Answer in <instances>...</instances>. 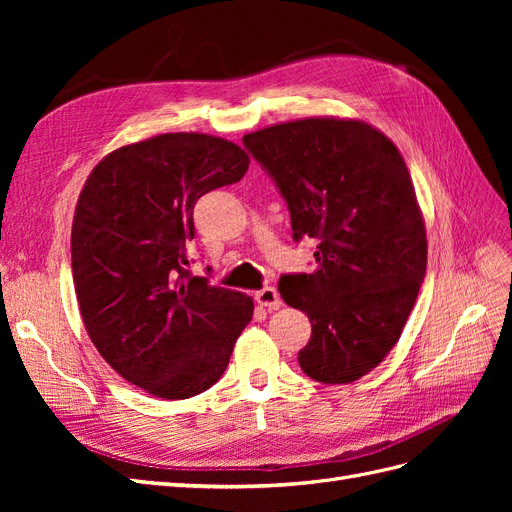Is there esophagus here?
<instances>
[{"mask_svg": "<svg viewBox=\"0 0 512 512\" xmlns=\"http://www.w3.org/2000/svg\"><path fill=\"white\" fill-rule=\"evenodd\" d=\"M256 303L262 305L265 309H269V312H273V309H280V305H282L280 292H277L273 286L260 288V290L256 292Z\"/></svg>", "mask_w": 512, "mask_h": 512, "instance_id": "34e87169", "label": "esophagus"}]
</instances>
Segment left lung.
<instances>
[{"instance_id":"left-lung-1","label":"left lung","mask_w":512,"mask_h":512,"mask_svg":"<svg viewBox=\"0 0 512 512\" xmlns=\"http://www.w3.org/2000/svg\"><path fill=\"white\" fill-rule=\"evenodd\" d=\"M314 239V273L282 275V299L312 322L305 374L348 384L378 367L404 331L427 269V232L408 166L359 119L307 117L243 136Z\"/></svg>"}]
</instances>
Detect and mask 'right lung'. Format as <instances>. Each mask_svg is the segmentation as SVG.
I'll return each instance as SVG.
<instances>
[{
	"label": "right lung",
	"mask_w": 512,
	"mask_h": 512,
	"mask_svg": "<svg viewBox=\"0 0 512 512\" xmlns=\"http://www.w3.org/2000/svg\"><path fill=\"white\" fill-rule=\"evenodd\" d=\"M247 166L226 138L170 132L111 151L83 185L70 237L81 318L102 359L153 397L207 391L252 320V297L185 269L196 200Z\"/></svg>",
	"instance_id": "obj_1"
}]
</instances>
